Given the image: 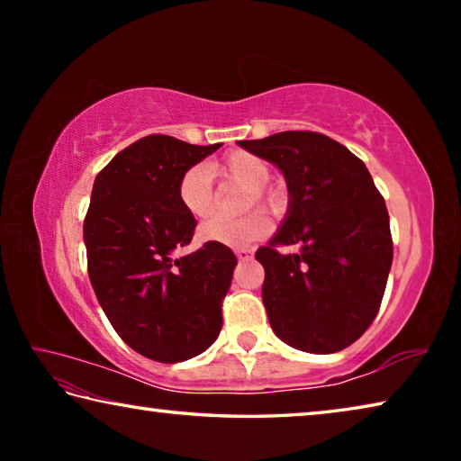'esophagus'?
Instances as JSON below:
<instances>
[{
    "instance_id": "obj_1",
    "label": "esophagus",
    "mask_w": 461,
    "mask_h": 461,
    "mask_svg": "<svg viewBox=\"0 0 461 461\" xmlns=\"http://www.w3.org/2000/svg\"><path fill=\"white\" fill-rule=\"evenodd\" d=\"M236 256H238V260H240V262H244V260H249V258H252V252H249V249H244V248H241V249H236Z\"/></svg>"
}]
</instances>
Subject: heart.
Listing matches in <instances>:
<instances>
[{
    "instance_id": "obj_1",
    "label": "heart",
    "mask_w": 461,
    "mask_h": 461,
    "mask_svg": "<svg viewBox=\"0 0 461 461\" xmlns=\"http://www.w3.org/2000/svg\"><path fill=\"white\" fill-rule=\"evenodd\" d=\"M220 176L225 183H236L244 189H249L246 197V207L252 203H270L272 197L264 191L268 178V162L252 152H231L220 165ZM176 197L183 209L194 220H205L212 215L213 197V175L205 165H193L178 178ZM268 220L262 213H252L241 220H209L199 228L197 236L205 244L225 246V248H248L254 241L267 236Z\"/></svg>"
}]
</instances>
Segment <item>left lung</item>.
Listing matches in <instances>:
<instances>
[{
    "label": "left lung",
    "instance_id": "8db88e82",
    "mask_svg": "<svg viewBox=\"0 0 461 461\" xmlns=\"http://www.w3.org/2000/svg\"><path fill=\"white\" fill-rule=\"evenodd\" d=\"M283 173L288 209L270 246L256 252L272 331L291 348L333 354L376 317L393 264L384 199L364 162L317 131L240 140ZM299 243V255L275 245Z\"/></svg>",
    "mask_w": 461,
    "mask_h": 461
}]
</instances>
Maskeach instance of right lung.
<instances>
[{
  "label": "right lung",
  "instance_id": "1",
  "mask_svg": "<svg viewBox=\"0 0 461 461\" xmlns=\"http://www.w3.org/2000/svg\"><path fill=\"white\" fill-rule=\"evenodd\" d=\"M220 146L146 136L93 183L83 223L93 291L120 338L156 362L199 356L221 331L236 256L215 244L175 256L197 225L178 203V178Z\"/></svg>",
  "mask_w": 461,
  "mask_h": 461
}]
</instances>
